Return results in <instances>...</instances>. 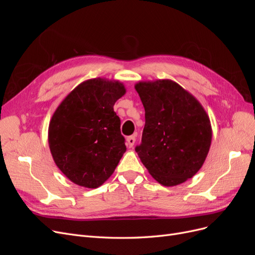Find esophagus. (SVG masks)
Segmentation results:
<instances>
[{"instance_id": "34e87169", "label": "esophagus", "mask_w": 255, "mask_h": 255, "mask_svg": "<svg viewBox=\"0 0 255 255\" xmlns=\"http://www.w3.org/2000/svg\"><path fill=\"white\" fill-rule=\"evenodd\" d=\"M127 141H128V144L129 148H132V146L135 144L136 137H135L134 135H132V136H128V137L127 138Z\"/></svg>"}]
</instances>
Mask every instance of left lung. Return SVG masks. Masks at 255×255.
Here are the masks:
<instances>
[{
  "mask_svg": "<svg viewBox=\"0 0 255 255\" xmlns=\"http://www.w3.org/2000/svg\"><path fill=\"white\" fill-rule=\"evenodd\" d=\"M135 89L145 112L141 143L135 148L141 163L164 186L191 179L212 142L211 121L202 105L170 80L139 82Z\"/></svg>",
  "mask_w": 255,
  "mask_h": 255,
  "instance_id": "left-lung-1",
  "label": "left lung"
}]
</instances>
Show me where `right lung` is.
<instances>
[{
	"instance_id": "obj_1",
	"label": "right lung",
	"mask_w": 255,
	"mask_h": 255,
	"mask_svg": "<svg viewBox=\"0 0 255 255\" xmlns=\"http://www.w3.org/2000/svg\"><path fill=\"white\" fill-rule=\"evenodd\" d=\"M125 94V85L118 81H85L52 116V156L59 170L74 184L97 188L119 164L127 146L114 105Z\"/></svg>"
}]
</instances>
